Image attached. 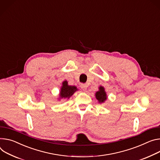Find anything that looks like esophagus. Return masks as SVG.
<instances>
[{
    "label": "esophagus",
    "instance_id": "obj_1",
    "mask_svg": "<svg viewBox=\"0 0 160 160\" xmlns=\"http://www.w3.org/2000/svg\"><path fill=\"white\" fill-rule=\"evenodd\" d=\"M80 88L81 89L83 90V91H86L87 90V88H88V85H87V84L85 83H82L80 85Z\"/></svg>",
    "mask_w": 160,
    "mask_h": 160
}]
</instances>
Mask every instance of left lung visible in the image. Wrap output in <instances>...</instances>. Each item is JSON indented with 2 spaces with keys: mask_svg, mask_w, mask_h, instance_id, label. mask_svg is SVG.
Instances as JSON below:
<instances>
[{
  "mask_svg": "<svg viewBox=\"0 0 160 160\" xmlns=\"http://www.w3.org/2000/svg\"><path fill=\"white\" fill-rule=\"evenodd\" d=\"M96 99L98 100L99 103H104L107 99V94L105 91V88L102 86H100L99 88V91H97L95 94Z\"/></svg>",
  "mask_w": 160,
  "mask_h": 160,
  "instance_id": "8db88e82",
  "label": "left lung"
}]
</instances>
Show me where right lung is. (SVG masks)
I'll return each instance as SVG.
<instances>
[{"label":"right lung","mask_w":160,"mask_h":160,"mask_svg":"<svg viewBox=\"0 0 160 160\" xmlns=\"http://www.w3.org/2000/svg\"><path fill=\"white\" fill-rule=\"evenodd\" d=\"M76 86L69 85L66 80L62 82V85L60 91V98H68L69 99L72 94L77 91Z\"/></svg>","instance_id":"right-lung-1"}]
</instances>
